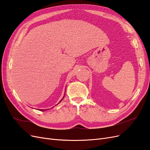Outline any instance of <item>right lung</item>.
<instances>
[{"instance_id":"add662e5","label":"right lung","mask_w":150,"mask_h":150,"mask_svg":"<svg viewBox=\"0 0 150 150\" xmlns=\"http://www.w3.org/2000/svg\"><path fill=\"white\" fill-rule=\"evenodd\" d=\"M62 100H61V101H62ZM61 101H60V102H61ZM40 111H45V110H41Z\"/></svg>"}]
</instances>
